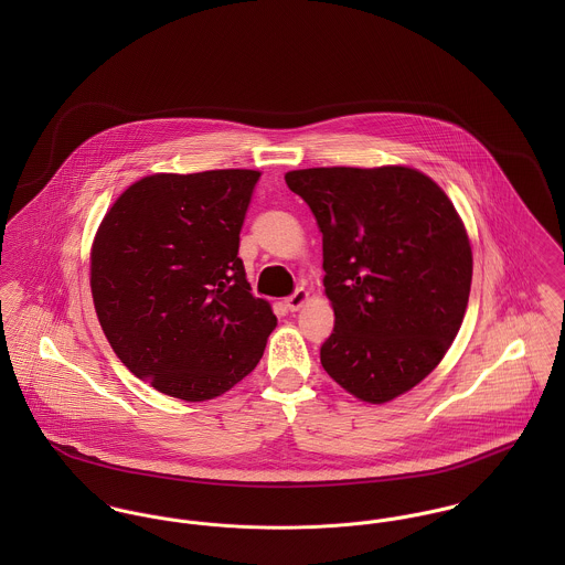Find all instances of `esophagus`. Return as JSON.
<instances>
[{
	"label": "esophagus",
	"instance_id": "obj_1",
	"mask_svg": "<svg viewBox=\"0 0 565 565\" xmlns=\"http://www.w3.org/2000/svg\"><path fill=\"white\" fill-rule=\"evenodd\" d=\"M307 300H309V294H307L305 289H296V291L285 300V307L294 313V311H298Z\"/></svg>",
	"mask_w": 565,
	"mask_h": 565
}]
</instances>
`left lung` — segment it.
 <instances>
[{"instance_id":"8db88e82","label":"left lung","mask_w":565,"mask_h":565,"mask_svg":"<svg viewBox=\"0 0 565 565\" xmlns=\"http://www.w3.org/2000/svg\"><path fill=\"white\" fill-rule=\"evenodd\" d=\"M285 180L322 231L334 311L323 370L359 401L390 403L439 365L461 328L472 285L463 222L411 167H313Z\"/></svg>"}]
</instances>
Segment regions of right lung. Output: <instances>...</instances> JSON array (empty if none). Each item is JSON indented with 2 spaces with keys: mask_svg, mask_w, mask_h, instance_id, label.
<instances>
[{
  "mask_svg": "<svg viewBox=\"0 0 565 565\" xmlns=\"http://www.w3.org/2000/svg\"><path fill=\"white\" fill-rule=\"evenodd\" d=\"M260 173H154L130 184L90 247V294L119 361L186 403L222 396L263 356L276 316L239 254Z\"/></svg>",
  "mask_w": 565,
  "mask_h": 565,
  "instance_id": "add662e5",
  "label": "right lung"
}]
</instances>
